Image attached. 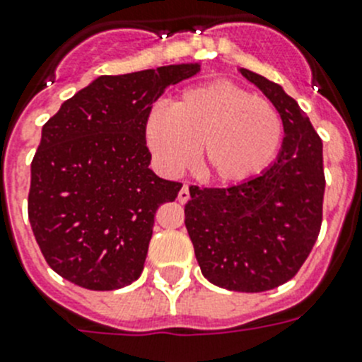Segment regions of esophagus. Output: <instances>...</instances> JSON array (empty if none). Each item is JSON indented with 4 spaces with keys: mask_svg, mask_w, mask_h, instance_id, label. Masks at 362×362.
<instances>
[{
    "mask_svg": "<svg viewBox=\"0 0 362 362\" xmlns=\"http://www.w3.org/2000/svg\"><path fill=\"white\" fill-rule=\"evenodd\" d=\"M177 199H179V203H187V201L190 199V187H188V185H183V188L179 190Z\"/></svg>",
    "mask_w": 362,
    "mask_h": 362,
    "instance_id": "esophagus-1",
    "label": "esophagus"
}]
</instances>
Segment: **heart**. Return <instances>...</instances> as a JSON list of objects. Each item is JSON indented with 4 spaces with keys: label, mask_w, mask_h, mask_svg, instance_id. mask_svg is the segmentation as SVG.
Instances as JSON below:
<instances>
[{
    "label": "heart",
    "mask_w": 362,
    "mask_h": 362,
    "mask_svg": "<svg viewBox=\"0 0 362 362\" xmlns=\"http://www.w3.org/2000/svg\"><path fill=\"white\" fill-rule=\"evenodd\" d=\"M283 119L274 105L232 81L183 90L168 107L152 108L145 141L168 174L196 161L221 185H239L264 172L283 143Z\"/></svg>",
    "instance_id": "heart-1"
}]
</instances>
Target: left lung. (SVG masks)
Returning a JSON list of instances; mask_svg holds the SVG:
<instances>
[{
  "label": "left lung",
  "mask_w": 362,
  "mask_h": 362,
  "mask_svg": "<svg viewBox=\"0 0 362 362\" xmlns=\"http://www.w3.org/2000/svg\"><path fill=\"white\" fill-rule=\"evenodd\" d=\"M283 119L276 161L250 181L194 188L185 225L203 276L233 292H267L296 276L317 241L322 221V141L283 86L239 69Z\"/></svg>",
  "instance_id": "obj_1"
}]
</instances>
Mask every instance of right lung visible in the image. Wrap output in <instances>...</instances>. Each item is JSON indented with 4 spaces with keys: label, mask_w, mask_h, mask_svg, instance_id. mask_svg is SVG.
<instances>
[{
    "label": "right lung",
    "mask_w": 362,
    "mask_h": 362,
    "mask_svg": "<svg viewBox=\"0 0 362 362\" xmlns=\"http://www.w3.org/2000/svg\"><path fill=\"white\" fill-rule=\"evenodd\" d=\"M199 63L99 76L41 130L32 159L28 219L45 261L88 290H117L145 267L153 217L183 185L148 168L145 119Z\"/></svg>",
    "instance_id": "1"
}]
</instances>
